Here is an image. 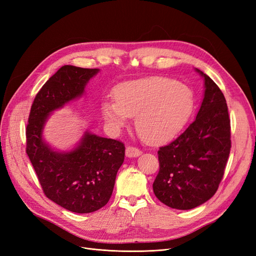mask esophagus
Listing matches in <instances>:
<instances>
[{
    "mask_svg": "<svg viewBox=\"0 0 256 256\" xmlns=\"http://www.w3.org/2000/svg\"><path fill=\"white\" fill-rule=\"evenodd\" d=\"M142 154V152L136 148V147H131V146H128L126 148V156L129 157V158H136V157H138L140 154Z\"/></svg>",
    "mask_w": 256,
    "mask_h": 256,
    "instance_id": "1",
    "label": "esophagus"
}]
</instances>
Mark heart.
<instances>
[{
  "label": "heart",
  "instance_id": "obj_1",
  "mask_svg": "<svg viewBox=\"0 0 256 256\" xmlns=\"http://www.w3.org/2000/svg\"><path fill=\"white\" fill-rule=\"evenodd\" d=\"M114 100H104L102 111L114 129L136 118V129L143 141L161 144L174 138L194 109V94L187 84L164 76L129 81L114 92Z\"/></svg>",
  "mask_w": 256,
  "mask_h": 256
}]
</instances>
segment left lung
Returning <instances> with one entry per match:
<instances>
[{"instance_id":"8db88e82","label":"left lung","mask_w":256,"mask_h":256,"mask_svg":"<svg viewBox=\"0 0 256 256\" xmlns=\"http://www.w3.org/2000/svg\"><path fill=\"white\" fill-rule=\"evenodd\" d=\"M196 118L176 140L158 150L159 173L154 196L164 205L188 210L218 190L230 150V120L223 92L209 76Z\"/></svg>"}]
</instances>
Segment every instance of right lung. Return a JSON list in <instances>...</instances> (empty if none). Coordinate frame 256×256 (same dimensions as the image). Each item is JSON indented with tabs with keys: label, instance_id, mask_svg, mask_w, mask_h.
Instances as JSON below:
<instances>
[{
	"label": "right lung",
	"instance_id": "right-lung-1",
	"mask_svg": "<svg viewBox=\"0 0 256 256\" xmlns=\"http://www.w3.org/2000/svg\"><path fill=\"white\" fill-rule=\"evenodd\" d=\"M98 72L97 68L62 66L38 92L26 126V154L46 196L76 214L94 212L109 202L125 146L86 130L72 150L60 152L42 132L50 114L84 95Z\"/></svg>",
	"mask_w": 256,
	"mask_h": 256
}]
</instances>
